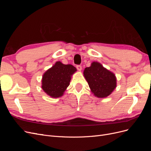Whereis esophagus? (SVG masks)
Listing matches in <instances>:
<instances>
[{
    "instance_id": "obj_1",
    "label": "esophagus",
    "mask_w": 151,
    "mask_h": 151,
    "mask_svg": "<svg viewBox=\"0 0 151 151\" xmlns=\"http://www.w3.org/2000/svg\"><path fill=\"white\" fill-rule=\"evenodd\" d=\"M76 68H77V69L79 71H81V70H82V66H81V65H77Z\"/></svg>"
}]
</instances>
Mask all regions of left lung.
I'll list each match as a JSON object with an SVG mask.
<instances>
[{
	"instance_id": "1",
	"label": "left lung",
	"mask_w": 151,
	"mask_h": 151,
	"mask_svg": "<svg viewBox=\"0 0 151 151\" xmlns=\"http://www.w3.org/2000/svg\"><path fill=\"white\" fill-rule=\"evenodd\" d=\"M83 74L91 93L96 97L106 98L116 88L115 74L98 62H93L90 67L85 68Z\"/></svg>"
}]
</instances>
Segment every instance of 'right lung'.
<instances>
[{
	"label": "right lung",
	"instance_id": "add662e5",
	"mask_svg": "<svg viewBox=\"0 0 151 151\" xmlns=\"http://www.w3.org/2000/svg\"><path fill=\"white\" fill-rule=\"evenodd\" d=\"M77 71L70 64H63L58 61L45 72L42 79V88L49 96L60 98L69 86L72 76Z\"/></svg>",
	"mask_w": 151,
	"mask_h": 151
}]
</instances>
